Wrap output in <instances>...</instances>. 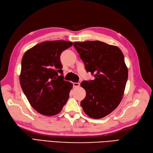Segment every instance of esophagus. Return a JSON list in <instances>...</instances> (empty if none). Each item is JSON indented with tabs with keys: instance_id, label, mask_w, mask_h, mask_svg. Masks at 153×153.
Masks as SVG:
<instances>
[{
	"instance_id": "34e87169",
	"label": "esophagus",
	"mask_w": 153,
	"mask_h": 153,
	"mask_svg": "<svg viewBox=\"0 0 153 153\" xmlns=\"http://www.w3.org/2000/svg\"><path fill=\"white\" fill-rule=\"evenodd\" d=\"M80 85L79 83H73V86L74 87H78Z\"/></svg>"
}]
</instances>
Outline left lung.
Returning <instances> with one entry per match:
<instances>
[{
  "instance_id": "1",
  "label": "left lung",
  "mask_w": 153,
  "mask_h": 153,
  "mask_svg": "<svg viewBox=\"0 0 153 153\" xmlns=\"http://www.w3.org/2000/svg\"><path fill=\"white\" fill-rule=\"evenodd\" d=\"M74 46L95 79L83 81L85 98L81 106L87 116L102 118L114 110L122 99L128 70L122 51L99 41L75 42Z\"/></svg>"
}]
</instances>
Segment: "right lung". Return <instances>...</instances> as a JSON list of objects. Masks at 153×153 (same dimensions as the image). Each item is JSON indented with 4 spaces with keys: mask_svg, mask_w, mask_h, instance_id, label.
I'll use <instances>...</instances> for the list:
<instances>
[{
    "mask_svg": "<svg viewBox=\"0 0 153 153\" xmlns=\"http://www.w3.org/2000/svg\"><path fill=\"white\" fill-rule=\"evenodd\" d=\"M72 45L63 40L45 41L23 56L20 85L31 106L41 114H58L69 99L73 84L64 80L60 54Z\"/></svg>",
    "mask_w": 153,
    "mask_h": 153,
    "instance_id": "1",
    "label": "right lung"
}]
</instances>
